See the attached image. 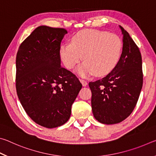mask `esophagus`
Listing matches in <instances>:
<instances>
[{"instance_id":"esophagus-1","label":"esophagus","mask_w":156,"mask_h":156,"mask_svg":"<svg viewBox=\"0 0 156 156\" xmlns=\"http://www.w3.org/2000/svg\"><path fill=\"white\" fill-rule=\"evenodd\" d=\"M80 81L81 82V83H82V84H83V87H86L87 85V84H88L87 82L85 81L84 80H83V79H80Z\"/></svg>"}]
</instances>
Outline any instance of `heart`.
I'll use <instances>...</instances> for the list:
<instances>
[{
	"label": "heart",
	"instance_id": "heart-1",
	"mask_svg": "<svg viewBox=\"0 0 156 156\" xmlns=\"http://www.w3.org/2000/svg\"><path fill=\"white\" fill-rule=\"evenodd\" d=\"M123 43L119 36L107 31L85 30L76 34L72 43L63 44L60 56L63 64L72 69L83 58L85 60L77 69L83 77L96 73L105 76L112 72L119 62Z\"/></svg>",
	"mask_w": 156,
	"mask_h": 156
}]
</instances>
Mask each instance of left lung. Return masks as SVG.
<instances>
[{"label": "left lung", "mask_w": 156, "mask_h": 156, "mask_svg": "<svg viewBox=\"0 0 156 156\" xmlns=\"http://www.w3.org/2000/svg\"><path fill=\"white\" fill-rule=\"evenodd\" d=\"M123 35L122 55L116 67L101 80L90 82L91 107L94 118L102 124L122 122L133 112L143 83L142 56L129 33Z\"/></svg>", "instance_id": "obj_1"}]
</instances>
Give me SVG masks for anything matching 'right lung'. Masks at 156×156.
<instances>
[{
	"instance_id": "add662e5",
	"label": "right lung",
	"mask_w": 156,
	"mask_h": 156,
	"mask_svg": "<svg viewBox=\"0 0 156 156\" xmlns=\"http://www.w3.org/2000/svg\"><path fill=\"white\" fill-rule=\"evenodd\" d=\"M66 34L62 28L39 26L20 44L16 59L20 103L34 122L46 128L67 122L83 86L60 65V43Z\"/></svg>"
}]
</instances>
